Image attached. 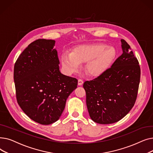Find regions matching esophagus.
<instances>
[{
  "instance_id": "esophagus-1",
  "label": "esophagus",
  "mask_w": 153,
  "mask_h": 153,
  "mask_svg": "<svg viewBox=\"0 0 153 153\" xmlns=\"http://www.w3.org/2000/svg\"><path fill=\"white\" fill-rule=\"evenodd\" d=\"M84 82H83V80L81 79H78V85H82L83 84Z\"/></svg>"
}]
</instances>
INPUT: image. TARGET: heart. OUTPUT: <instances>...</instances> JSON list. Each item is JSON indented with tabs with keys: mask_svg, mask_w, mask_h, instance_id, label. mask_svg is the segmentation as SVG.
<instances>
[{
	"mask_svg": "<svg viewBox=\"0 0 153 153\" xmlns=\"http://www.w3.org/2000/svg\"><path fill=\"white\" fill-rule=\"evenodd\" d=\"M115 56L113 47L103 44H91L79 46L71 54H64L61 57L62 66L68 74L78 71L81 64L86 63L87 73L97 76L109 66Z\"/></svg>",
	"mask_w": 153,
	"mask_h": 153,
	"instance_id": "heart-1",
	"label": "heart"
}]
</instances>
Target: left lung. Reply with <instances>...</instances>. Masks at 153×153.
I'll return each mask as SVG.
<instances>
[{
  "label": "left lung",
  "instance_id": "obj_1",
  "mask_svg": "<svg viewBox=\"0 0 153 153\" xmlns=\"http://www.w3.org/2000/svg\"><path fill=\"white\" fill-rule=\"evenodd\" d=\"M123 54L111 66L83 84L90 117L100 124H111L122 119L137 98L141 69L130 46L122 39Z\"/></svg>",
  "mask_w": 153,
  "mask_h": 153
}]
</instances>
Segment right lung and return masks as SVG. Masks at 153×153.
Returning a JSON list of instances; mask_svg holds the SVG:
<instances>
[{
	"instance_id": "1",
	"label": "right lung",
	"mask_w": 153,
	"mask_h": 153,
	"mask_svg": "<svg viewBox=\"0 0 153 153\" xmlns=\"http://www.w3.org/2000/svg\"><path fill=\"white\" fill-rule=\"evenodd\" d=\"M53 39H38L31 43L14 65L16 98L29 118L42 125L59 118L77 79L59 71L58 52Z\"/></svg>"
}]
</instances>
